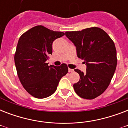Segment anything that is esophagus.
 Segmentation results:
<instances>
[{
    "label": "esophagus",
    "instance_id": "34e87169",
    "mask_svg": "<svg viewBox=\"0 0 128 128\" xmlns=\"http://www.w3.org/2000/svg\"><path fill=\"white\" fill-rule=\"evenodd\" d=\"M68 72H74V70H73V69H71V68H68Z\"/></svg>",
    "mask_w": 128,
    "mask_h": 128
}]
</instances>
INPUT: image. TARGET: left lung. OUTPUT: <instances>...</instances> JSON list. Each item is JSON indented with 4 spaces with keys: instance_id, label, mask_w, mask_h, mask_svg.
<instances>
[{
    "instance_id": "8db88e82",
    "label": "left lung",
    "mask_w": 128,
    "mask_h": 128,
    "mask_svg": "<svg viewBox=\"0 0 128 128\" xmlns=\"http://www.w3.org/2000/svg\"><path fill=\"white\" fill-rule=\"evenodd\" d=\"M65 34L76 46L77 56L84 60L87 66L85 74L74 70L80 75V80L73 85L74 91L82 98L94 99L107 89L115 72L117 56L114 42L98 27Z\"/></svg>"
}]
</instances>
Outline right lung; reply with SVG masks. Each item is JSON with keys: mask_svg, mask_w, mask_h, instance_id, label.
I'll use <instances>...</instances> for the list:
<instances>
[{"mask_svg": "<svg viewBox=\"0 0 128 128\" xmlns=\"http://www.w3.org/2000/svg\"><path fill=\"white\" fill-rule=\"evenodd\" d=\"M64 35L38 25L19 38L14 54L17 74L24 88L34 98L42 99L53 94L60 79L68 73L66 64L48 66L46 62L52 53L53 41Z\"/></svg>", "mask_w": 128, "mask_h": 128, "instance_id": "1", "label": "right lung"}]
</instances>
